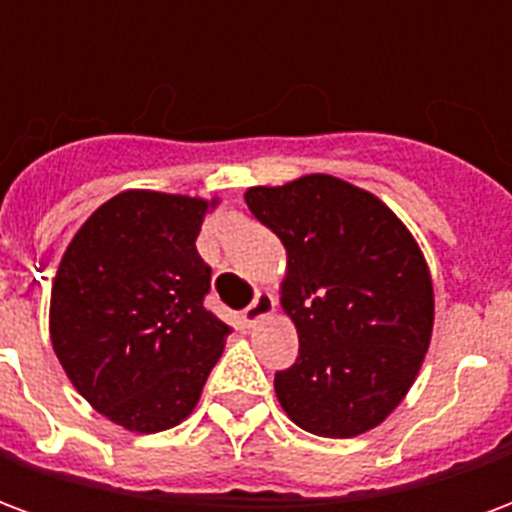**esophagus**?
<instances>
[{
	"label": "esophagus",
	"mask_w": 512,
	"mask_h": 512,
	"mask_svg": "<svg viewBox=\"0 0 512 512\" xmlns=\"http://www.w3.org/2000/svg\"><path fill=\"white\" fill-rule=\"evenodd\" d=\"M274 307H277V301H274V296L271 293H266V290H260V293H255V299H252V304L246 307L244 312H241V318H244L246 326H255L260 318H266V315H271L274 312Z\"/></svg>",
	"instance_id": "1"
}]
</instances>
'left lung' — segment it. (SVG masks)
<instances>
[{"label":"left lung","instance_id":"1","mask_svg":"<svg viewBox=\"0 0 512 512\" xmlns=\"http://www.w3.org/2000/svg\"><path fill=\"white\" fill-rule=\"evenodd\" d=\"M246 205L288 252L282 307L299 356L274 376L285 414L326 439L381 425L414 384L433 332V285L403 222L332 175L255 186Z\"/></svg>","mask_w":512,"mask_h":512}]
</instances>
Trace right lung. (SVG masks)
Wrapping results in <instances>:
<instances>
[{
	"instance_id": "obj_1",
	"label": "right lung",
	"mask_w": 512,
	"mask_h": 512,
	"mask_svg": "<svg viewBox=\"0 0 512 512\" xmlns=\"http://www.w3.org/2000/svg\"><path fill=\"white\" fill-rule=\"evenodd\" d=\"M216 205L123 191L82 224L51 288V345L79 395L136 433L189 417L233 332L205 310L211 266L197 252Z\"/></svg>"
}]
</instances>
